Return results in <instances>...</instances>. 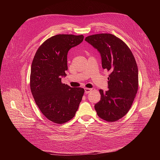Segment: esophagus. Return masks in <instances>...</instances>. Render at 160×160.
Listing matches in <instances>:
<instances>
[{
	"label": "esophagus",
	"instance_id": "esophagus-1",
	"mask_svg": "<svg viewBox=\"0 0 160 160\" xmlns=\"http://www.w3.org/2000/svg\"><path fill=\"white\" fill-rule=\"evenodd\" d=\"M92 91H93V89H90V88H85V93L86 94L89 93L90 92H91Z\"/></svg>",
	"mask_w": 160,
	"mask_h": 160
}]
</instances>
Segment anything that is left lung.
Returning <instances> with one entry per match:
<instances>
[{
  "instance_id": "1",
  "label": "left lung",
  "mask_w": 160,
  "mask_h": 160,
  "mask_svg": "<svg viewBox=\"0 0 160 160\" xmlns=\"http://www.w3.org/2000/svg\"><path fill=\"white\" fill-rule=\"evenodd\" d=\"M85 40L98 49L102 67L110 72L109 89L99 90L101 100L95 105V109L100 118L115 122L128 113L138 92L136 61L128 46L112 34H96Z\"/></svg>"
}]
</instances>
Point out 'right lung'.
<instances>
[{
    "instance_id": "1",
    "label": "right lung",
    "mask_w": 160,
    "mask_h": 160,
    "mask_svg": "<svg viewBox=\"0 0 160 160\" xmlns=\"http://www.w3.org/2000/svg\"><path fill=\"white\" fill-rule=\"evenodd\" d=\"M83 35H57L38 47L33 58L30 87L42 113L55 123L62 124L74 117L84 89L62 83L67 67V53L83 41Z\"/></svg>"
}]
</instances>
